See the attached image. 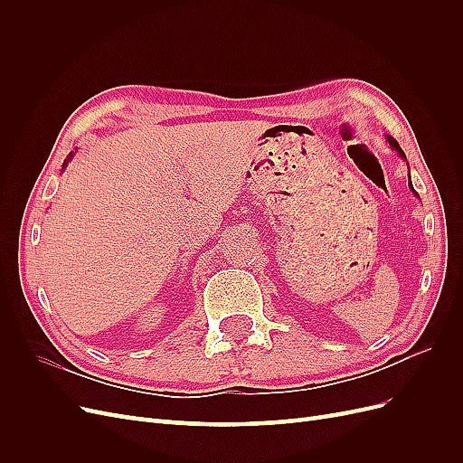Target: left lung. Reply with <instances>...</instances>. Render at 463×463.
<instances>
[{"label": "left lung", "mask_w": 463, "mask_h": 463, "mask_svg": "<svg viewBox=\"0 0 463 463\" xmlns=\"http://www.w3.org/2000/svg\"><path fill=\"white\" fill-rule=\"evenodd\" d=\"M388 143H390V146H392V148H396V150L400 152V156H402V158H405V154H403V150L400 148V145L396 143V138H392V137H388ZM410 184H411V181H410ZM411 189H413V187H411Z\"/></svg>", "instance_id": "obj_1"}]
</instances>
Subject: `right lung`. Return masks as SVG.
<instances>
[{
	"mask_svg": "<svg viewBox=\"0 0 463 463\" xmlns=\"http://www.w3.org/2000/svg\"><path fill=\"white\" fill-rule=\"evenodd\" d=\"M69 158H71V154H69ZM69 158H67V160H69ZM67 160H65V164H67ZM65 164H63V167H65Z\"/></svg>",
	"mask_w": 463,
	"mask_h": 463,
	"instance_id": "1",
	"label": "right lung"
}]
</instances>
